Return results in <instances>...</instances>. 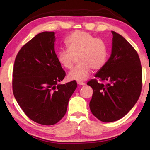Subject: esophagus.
<instances>
[{
	"mask_svg": "<svg viewBox=\"0 0 150 150\" xmlns=\"http://www.w3.org/2000/svg\"><path fill=\"white\" fill-rule=\"evenodd\" d=\"M77 84L79 85H85V83L84 82H82V81H77Z\"/></svg>",
	"mask_w": 150,
	"mask_h": 150,
	"instance_id": "34e87169",
	"label": "esophagus"
}]
</instances>
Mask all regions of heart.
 I'll use <instances>...</instances> for the list:
<instances>
[{"label": "heart", "instance_id": "b5f03b06", "mask_svg": "<svg viewBox=\"0 0 150 150\" xmlns=\"http://www.w3.org/2000/svg\"><path fill=\"white\" fill-rule=\"evenodd\" d=\"M67 49L60 50L57 57L59 63L67 69H71L78 57L79 63L68 75L69 79L84 81L89 77L92 69L99 70L107 58L105 42L90 33L75 31L66 38Z\"/></svg>", "mask_w": 150, "mask_h": 150}]
</instances>
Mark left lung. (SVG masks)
Wrapping results in <instances>:
<instances>
[{"label": "left lung", "mask_w": 150, "mask_h": 150, "mask_svg": "<svg viewBox=\"0 0 150 150\" xmlns=\"http://www.w3.org/2000/svg\"><path fill=\"white\" fill-rule=\"evenodd\" d=\"M113 35L112 54L87 84L93 90L91 112L104 122L124 117L135 105L142 87V71L136 50L118 33ZM99 79L100 82L97 80Z\"/></svg>", "instance_id": "left-lung-1"}]
</instances>
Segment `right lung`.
Listing matches in <instances>:
<instances>
[{"label": "right lung", "instance_id": "obj_1", "mask_svg": "<svg viewBox=\"0 0 150 150\" xmlns=\"http://www.w3.org/2000/svg\"><path fill=\"white\" fill-rule=\"evenodd\" d=\"M54 32H43L24 44L14 61L12 91L28 117L42 125L57 123L77 84L59 85L66 73L55 52Z\"/></svg>", "mask_w": 150, "mask_h": 150}]
</instances>
